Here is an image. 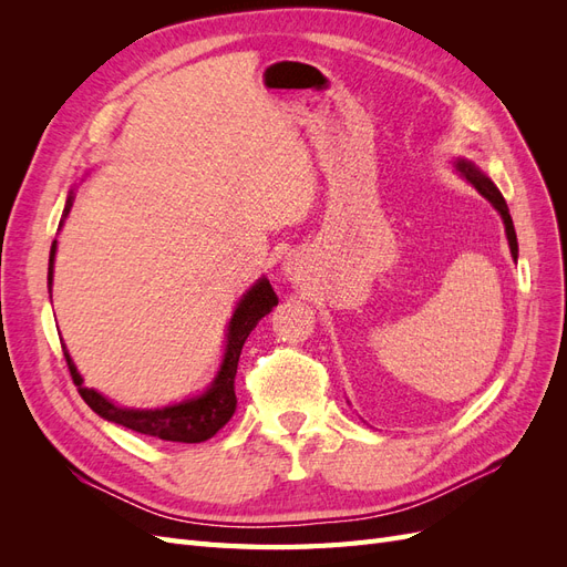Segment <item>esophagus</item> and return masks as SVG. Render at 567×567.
Returning a JSON list of instances; mask_svg holds the SVG:
<instances>
[{
  "instance_id": "esophagus-1",
  "label": "esophagus",
  "mask_w": 567,
  "mask_h": 567,
  "mask_svg": "<svg viewBox=\"0 0 567 567\" xmlns=\"http://www.w3.org/2000/svg\"><path fill=\"white\" fill-rule=\"evenodd\" d=\"M284 269H286V274H293V267H290V265H286Z\"/></svg>"
}]
</instances>
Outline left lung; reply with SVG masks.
<instances>
[{"label":"left lung","instance_id":"1","mask_svg":"<svg viewBox=\"0 0 567 567\" xmlns=\"http://www.w3.org/2000/svg\"><path fill=\"white\" fill-rule=\"evenodd\" d=\"M454 169L456 173L466 179L471 186H475L480 194H483L492 205L494 210L502 215V221H504V229H506V238H508V248H511V257L513 260H518V238H516V229H513V219H511V213H508V205L502 196L499 188L494 186V182L480 169L473 161L468 158H456L454 161Z\"/></svg>","mask_w":567,"mask_h":567}]
</instances>
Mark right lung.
<instances>
[{"label": "right lung", "mask_w": 567, "mask_h": 567, "mask_svg": "<svg viewBox=\"0 0 567 567\" xmlns=\"http://www.w3.org/2000/svg\"><path fill=\"white\" fill-rule=\"evenodd\" d=\"M75 194H68L65 208H63V219L68 217L73 208ZM54 260H56V241L51 244V252H49V274H47V288L51 293V284H54ZM279 302L277 293L269 284L267 277L257 279L246 293L241 296V300L236 302V310L229 319L227 326V340H225V354H221V364L219 371L215 373L213 383L205 388L196 398H186L182 402L167 404V406H158V409H134V406H120L113 400L104 398V394L84 388V379L80 375L73 357L68 354L65 346H63V354L68 369H71L73 381L82 394V400L92 406V411L101 419L113 421L117 425H125L134 433L142 435H151L158 440H167V442H205L210 440L221 425H225L236 411V392H234V379H236V369H238V357H241L244 342L250 336V331L257 326L265 315L271 312V307Z\"/></svg>", "instance_id": "1"}]
</instances>
